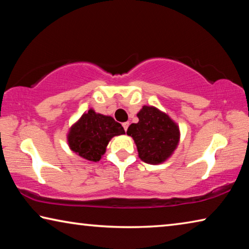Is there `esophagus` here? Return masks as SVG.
Wrapping results in <instances>:
<instances>
[{
    "label": "esophagus",
    "instance_id": "obj_1",
    "mask_svg": "<svg viewBox=\"0 0 249 249\" xmlns=\"http://www.w3.org/2000/svg\"><path fill=\"white\" fill-rule=\"evenodd\" d=\"M128 126H129V123H128V122H125V123H123V127H124V129H125V132H127Z\"/></svg>",
    "mask_w": 249,
    "mask_h": 249
}]
</instances>
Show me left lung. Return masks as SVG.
Masks as SVG:
<instances>
[{
  "label": "left lung",
  "instance_id": "left-lung-1",
  "mask_svg": "<svg viewBox=\"0 0 249 249\" xmlns=\"http://www.w3.org/2000/svg\"><path fill=\"white\" fill-rule=\"evenodd\" d=\"M138 123L130 124L127 135L133 137L140 158L150 165L165 161L179 142V127L165 113L144 105L137 114Z\"/></svg>",
  "mask_w": 249,
  "mask_h": 249
}]
</instances>
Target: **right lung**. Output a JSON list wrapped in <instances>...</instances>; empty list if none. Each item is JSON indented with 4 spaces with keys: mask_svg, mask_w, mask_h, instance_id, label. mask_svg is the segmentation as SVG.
<instances>
[{
    "mask_svg": "<svg viewBox=\"0 0 249 249\" xmlns=\"http://www.w3.org/2000/svg\"><path fill=\"white\" fill-rule=\"evenodd\" d=\"M125 134L124 128L111 116L89 109L71 127L68 144L74 153L90 161H99L112 137Z\"/></svg>",
    "mask_w": 249,
    "mask_h": 249,
    "instance_id": "1",
    "label": "right lung"
}]
</instances>
